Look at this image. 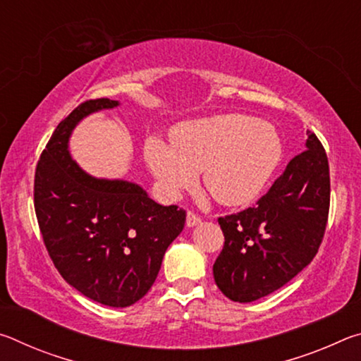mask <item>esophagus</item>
Masks as SVG:
<instances>
[{
	"label": "esophagus",
	"instance_id": "1",
	"mask_svg": "<svg viewBox=\"0 0 361 361\" xmlns=\"http://www.w3.org/2000/svg\"><path fill=\"white\" fill-rule=\"evenodd\" d=\"M202 223V218H200L199 215H195L194 212H188L186 215V226L188 228H194V226H197Z\"/></svg>",
	"mask_w": 361,
	"mask_h": 361
}]
</instances>
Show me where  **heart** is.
I'll return each instance as SVG.
<instances>
[{
	"label": "heart",
	"instance_id": "b5f03b06",
	"mask_svg": "<svg viewBox=\"0 0 361 361\" xmlns=\"http://www.w3.org/2000/svg\"><path fill=\"white\" fill-rule=\"evenodd\" d=\"M282 157V143L269 122L243 114H219L183 122L172 145L151 138L145 159L169 197L191 186L195 173L223 205H243L258 197Z\"/></svg>",
	"mask_w": 361,
	"mask_h": 361
}]
</instances>
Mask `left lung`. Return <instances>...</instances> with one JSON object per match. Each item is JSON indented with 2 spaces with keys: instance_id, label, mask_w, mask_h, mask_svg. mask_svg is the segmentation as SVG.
Segmentation results:
<instances>
[{
  "instance_id": "1",
  "label": "left lung",
  "mask_w": 361,
  "mask_h": 361,
  "mask_svg": "<svg viewBox=\"0 0 361 361\" xmlns=\"http://www.w3.org/2000/svg\"><path fill=\"white\" fill-rule=\"evenodd\" d=\"M305 148L255 207L218 218L224 247L213 277L231 301L271 295L319 252L328 221L329 167L325 148L310 130Z\"/></svg>"
}]
</instances>
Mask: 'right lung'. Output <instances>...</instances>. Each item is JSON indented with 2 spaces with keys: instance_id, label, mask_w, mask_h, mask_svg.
Segmentation results:
<instances>
[{
  "instance_id": "right-lung-1",
  "label": "right lung",
  "mask_w": 361,
  "mask_h": 361,
  "mask_svg": "<svg viewBox=\"0 0 361 361\" xmlns=\"http://www.w3.org/2000/svg\"><path fill=\"white\" fill-rule=\"evenodd\" d=\"M119 102L87 100L54 130L35 173V212L49 256L66 282L109 307H127L154 283L186 212L159 205L142 186L85 173L68 140L85 116Z\"/></svg>"
}]
</instances>
